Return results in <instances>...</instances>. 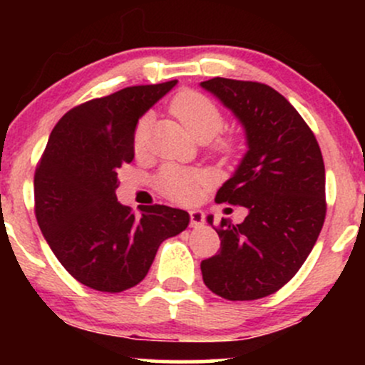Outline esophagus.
<instances>
[{"label": "esophagus", "instance_id": "esophagus-1", "mask_svg": "<svg viewBox=\"0 0 365 365\" xmlns=\"http://www.w3.org/2000/svg\"><path fill=\"white\" fill-rule=\"evenodd\" d=\"M204 212L200 211V209H194V211H190V226L192 228H199V226L204 225Z\"/></svg>", "mask_w": 365, "mask_h": 365}]
</instances>
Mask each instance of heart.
Segmentation results:
<instances>
[{"label":"heart","instance_id":"b5f03b06","mask_svg":"<svg viewBox=\"0 0 365 365\" xmlns=\"http://www.w3.org/2000/svg\"><path fill=\"white\" fill-rule=\"evenodd\" d=\"M171 113L182 121L187 132L199 142L215 139L225 125V116L216 103L195 91L180 92L171 101ZM149 130V116H144L133 133V148L137 153L145 148ZM240 148V140L235 135L221 137L215 142V149L221 156L230 158ZM200 177L192 170H182L168 166L161 171L158 178V188L163 195L177 202H188L199 192Z\"/></svg>","mask_w":365,"mask_h":365}]
</instances>
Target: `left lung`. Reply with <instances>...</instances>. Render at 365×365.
<instances>
[{"mask_svg": "<svg viewBox=\"0 0 365 365\" xmlns=\"http://www.w3.org/2000/svg\"><path fill=\"white\" fill-rule=\"evenodd\" d=\"M200 86L232 110L249 148L216 194L249 215L240 225L221 220V249L200 262L202 279L226 300L262 299L290 282L319 237L324 161L312 130L273 87L221 77Z\"/></svg>", "mask_w": 365, "mask_h": 365, "instance_id": "1", "label": "left lung"}]
</instances>
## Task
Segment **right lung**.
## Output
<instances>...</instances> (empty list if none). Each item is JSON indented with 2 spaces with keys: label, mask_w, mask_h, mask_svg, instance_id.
<instances>
[{
  "label": "right lung",
  "mask_w": 365,
  "mask_h": 365,
  "mask_svg": "<svg viewBox=\"0 0 365 365\" xmlns=\"http://www.w3.org/2000/svg\"><path fill=\"white\" fill-rule=\"evenodd\" d=\"M177 81L125 87L75 106L54 125L34 175L36 217L61 266L98 292L118 293L148 274L159 245L188 226L187 211L118 202V168L133 159L139 118Z\"/></svg>",
  "instance_id": "1"
}]
</instances>
